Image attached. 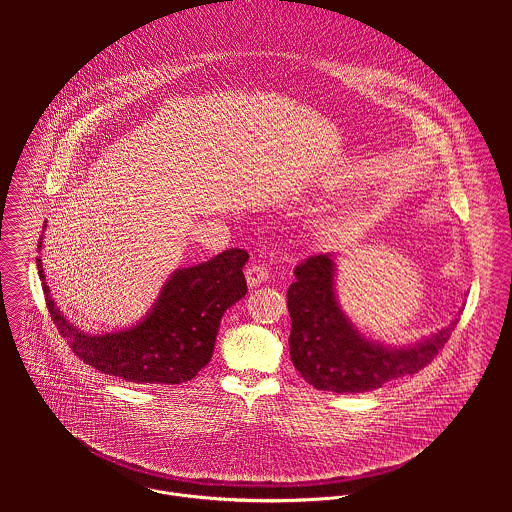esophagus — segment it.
I'll list each match as a JSON object with an SVG mask.
<instances>
[{"mask_svg":"<svg viewBox=\"0 0 512 512\" xmlns=\"http://www.w3.org/2000/svg\"><path fill=\"white\" fill-rule=\"evenodd\" d=\"M268 278H270V276H268V270H266L262 264H258V262H252V264L246 268V282H248L250 288H256V286L264 284Z\"/></svg>","mask_w":512,"mask_h":512,"instance_id":"obj_1","label":"esophagus"}]
</instances>
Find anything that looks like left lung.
Masks as SVG:
<instances>
[{"label": "left lung", "mask_w": 512, "mask_h": 512, "mask_svg": "<svg viewBox=\"0 0 512 512\" xmlns=\"http://www.w3.org/2000/svg\"><path fill=\"white\" fill-rule=\"evenodd\" d=\"M335 270L333 254L309 256L295 268V282L288 290L290 355L311 386L337 394L370 392L388 380L416 374L434 361L457 319L408 347L366 339L339 305Z\"/></svg>", "instance_id": "8db88e82"}]
</instances>
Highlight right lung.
Here are the masks:
<instances>
[{
  "label": "right lung",
  "mask_w": 512,
  "mask_h": 512,
  "mask_svg": "<svg viewBox=\"0 0 512 512\" xmlns=\"http://www.w3.org/2000/svg\"><path fill=\"white\" fill-rule=\"evenodd\" d=\"M246 262V250L228 248L203 264L175 270L142 321L104 335L74 327L51 297L41 258L37 270L51 319L80 361L128 382L181 384L209 365L224 311L248 292Z\"/></svg>",
  "instance_id": "obj_1"
}]
</instances>
